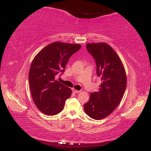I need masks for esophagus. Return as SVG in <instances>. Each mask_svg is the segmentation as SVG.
<instances>
[{"label":"esophagus","instance_id":"esophagus-1","mask_svg":"<svg viewBox=\"0 0 151 151\" xmlns=\"http://www.w3.org/2000/svg\"><path fill=\"white\" fill-rule=\"evenodd\" d=\"M73 92H74V93H76V94H77V93H79V92H80V91H77V90H76V89H74V88H73Z\"/></svg>","mask_w":151,"mask_h":151}]
</instances>
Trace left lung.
<instances>
[{
  "instance_id": "left-lung-1",
  "label": "left lung",
  "mask_w": 151,
  "mask_h": 151,
  "mask_svg": "<svg viewBox=\"0 0 151 151\" xmlns=\"http://www.w3.org/2000/svg\"><path fill=\"white\" fill-rule=\"evenodd\" d=\"M87 51L96 64V73L101 80L98 91L92 92L83 106L85 112L96 120L109 115L121 103L126 88V71L114 50L105 42L87 43Z\"/></svg>"
}]
</instances>
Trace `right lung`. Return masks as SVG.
<instances>
[{"instance_id": "1", "label": "right lung", "mask_w": 151, "mask_h": 151, "mask_svg": "<svg viewBox=\"0 0 151 151\" xmlns=\"http://www.w3.org/2000/svg\"><path fill=\"white\" fill-rule=\"evenodd\" d=\"M80 48V45L54 42L42 49L33 59L29 73L30 89L34 103L44 114L60 113L71 96V88L55 78L64 72L69 58Z\"/></svg>"}]
</instances>
